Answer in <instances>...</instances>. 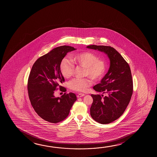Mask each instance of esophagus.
<instances>
[{
  "mask_svg": "<svg viewBox=\"0 0 157 157\" xmlns=\"http://www.w3.org/2000/svg\"><path fill=\"white\" fill-rule=\"evenodd\" d=\"M85 96V94H82V93H80V94H78L77 98H82V97H83V96Z\"/></svg>",
  "mask_w": 157,
  "mask_h": 157,
  "instance_id": "34e87169",
  "label": "esophagus"
}]
</instances>
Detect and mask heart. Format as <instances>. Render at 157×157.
<instances>
[{
  "label": "heart",
  "instance_id": "heart-1",
  "mask_svg": "<svg viewBox=\"0 0 157 157\" xmlns=\"http://www.w3.org/2000/svg\"><path fill=\"white\" fill-rule=\"evenodd\" d=\"M71 60L67 57L63 59L60 63V71L62 75L66 78L72 75L75 69L74 64L85 68L86 76H89L94 80L101 79L106 70L105 60L98 59L97 56L91 52H84L75 54L71 57ZM92 84V82L88 78L72 80L69 82V87L72 90L83 92Z\"/></svg>",
  "mask_w": 157,
  "mask_h": 157
}]
</instances>
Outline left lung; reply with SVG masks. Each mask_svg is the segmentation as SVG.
Returning a JSON list of instances; mask_svg holds the SVG:
<instances>
[{
    "label": "left lung",
    "instance_id": "1",
    "mask_svg": "<svg viewBox=\"0 0 157 157\" xmlns=\"http://www.w3.org/2000/svg\"><path fill=\"white\" fill-rule=\"evenodd\" d=\"M86 48L103 52L110 61L108 72L100 83L93 87L95 91L107 95L102 98L100 95H91L93 102L90 115L99 123H111L123 114L131 99L133 82L130 68L121 54L112 47L91 45Z\"/></svg>",
    "mask_w": 157,
    "mask_h": 157
}]
</instances>
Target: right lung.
<instances>
[{
  "label": "right lung",
  "mask_w": 157,
  "mask_h": 157,
  "mask_svg": "<svg viewBox=\"0 0 157 157\" xmlns=\"http://www.w3.org/2000/svg\"><path fill=\"white\" fill-rule=\"evenodd\" d=\"M76 49L70 46H59L34 63L28 80V92L31 105L38 115L45 121L57 123L68 116L70 109L77 100L74 93H64L60 98L54 96L59 84L64 82L60 71V63L68 52Z\"/></svg>",
  "instance_id": "1"
}]
</instances>
